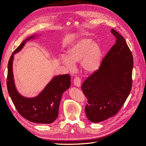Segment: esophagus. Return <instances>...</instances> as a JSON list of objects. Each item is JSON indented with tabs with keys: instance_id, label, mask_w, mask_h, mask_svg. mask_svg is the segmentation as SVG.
I'll return each mask as SVG.
<instances>
[{
	"instance_id": "1",
	"label": "esophagus",
	"mask_w": 146,
	"mask_h": 146,
	"mask_svg": "<svg viewBox=\"0 0 146 146\" xmlns=\"http://www.w3.org/2000/svg\"><path fill=\"white\" fill-rule=\"evenodd\" d=\"M80 83H81V80L79 77L77 76L74 78V84L75 86H76L77 87H80Z\"/></svg>"
}]
</instances>
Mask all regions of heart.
<instances>
[{
    "instance_id": "1",
    "label": "heart",
    "mask_w": 146,
    "mask_h": 146,
    "mask_svg": "<svg viewBox=\"0 0 146 146\" xmlns=\"http://www.w3.org/2000/svg\"><path fill=\"white\" fill-rule=\"evenodd\" d=\"M102 52L99 44L92 42L91 39L83 38L70 47L67 57L63 56L61 61L69 69H74V63H80L84 72L93 73L101 64Z\"/></svg>"
}]
</instances>
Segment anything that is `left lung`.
<instances>
[{"instance_id": "obj_1", "label": "left lung", "mask_w": 146, "mask_h": 146, "mask_svg": "<svg viewBox=\"0 0 146 146\" xmlns=\"http://www.w3.org/2000/svg\"><path fill=\"white\" fill-rule=\"evenodd\" d=\"M111 32L116 43L104 58L99 69L81 87L88 99L86 117L94 123L116 115L131 90L133 56L124 38L115 30Z\"/></svg>"}]
</instances>
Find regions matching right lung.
Wrapping results in <instances>:
<instances>
[{"mask_svg": "<svg viewBox=\"0 0 146 146\" xmlns=\"http://www.w3.org/2000/svg\"><path fill=\"white\" fill-rule=\"evenodd\" d=\"M34 35L22 42L13 53L8 64L7 89L17 111L27 120L38 123H51L58 117L59 105L63 92L70 86L68 74L59 75L52 78L38 96L27 98L21 96L16 89L13 74L14 54L19 52L25 42L35 38Z\"/></svg>", "mask_w": 146, "mask_h": 146, "instance_id": "obj_1", "label": "right lung"}]
</instances>
